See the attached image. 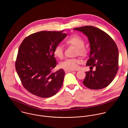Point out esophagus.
Returning <instances> with one entry per match:
<instances>
[{
	"mask_svg": "<svg viewBox=\"0 0 128 128\" xmlns=\"http://www.w3.org/2000/svg\"><path fill=\"white\" fill-rule=\"evenodd\" d=\"M72 70H64V72L66 73H68L70 72H72Z\"/></svg>",
	"mask_w": 128,
	"mask_h": 128,
	"instance_id": "1",
	"label": "esophagus"
}]
</instances>
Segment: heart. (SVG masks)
<instances>
[{
  "mask_svg": "<svg viewBox=\"0 0 128 128\" xmlns=\"http://www.w3.org/2000/svg\"><path fill=\"white\" fill-rule=\"evenodd\" d=\"M66 43L70 45L74 46L76 48V54L81 56H85L87 54V49L84 47L85 45L84 41L80 36L74 35L70 36L66 40ZM54 56L58 58H62L64 56V50L62 47L57 45L54 50ZM81 62L80 59L68 58L60 64L61 68L64 70H74L78 68V65Z\"/></svg>",
  "mask_w": 128,
  "mask_h": 128,
  "instance_id": "b5f03b06",
  "label": "heart"
}]
</instances>
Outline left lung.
Segmentation results:
<instances>
[{"mask_svg": "<svg viewBox=\"0 0 128 128\" xmlns=\"http://www.w3.org/2000/svg\"><path fill=\"white\" fill-rule=\"evenodd\" d=\"M82 32L88 38L90 47L89 59L86 66L83 84L91 89L98 90L108 86L118 69V50L113 39L105 32L90 26L74 29ZM96 68L92 70V68Z\"/></svg>", "mask_w": 128, "mask_h": 128, "instance_id": "obj_1", "label": "left lung"}]
</instances>
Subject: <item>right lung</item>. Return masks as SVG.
Masks as SVG:
<instances>
[{
  "instance_id": "add662e5",
  "label": "right lung",
  "mask_w": 128,
  "mask_h": 128,
  "mask_svg": "<svg viewBox=\"0 0 128 128\" xmlns=\"http://www.w3.org/2000/svg\"><path fill=\"white\" fill-rule=\"evenodd\" d=\"M63 31L37 32L25 38L20 46L16 69L23 86L32 94L52 97L62 85L64 70H52L56 66L54 50L67 36Z\"/></svg>"
}]
</instances>
